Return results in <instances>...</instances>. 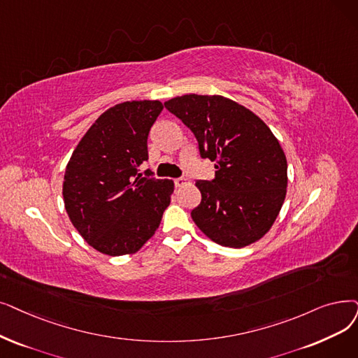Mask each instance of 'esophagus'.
I'll return each instance as SVG.
<instances>
[{
  "mask_svg": "<svg viewBox=\"0 0 358 358\" xmlns=\"http://www.w3.org/2000/svg\"><path fill=\"white\" fill-rule=\"evenodd\" d=\"M174 182H176L177 187H182V185H185V184L189 182V180L185 178V177H180V178H176V180H174Z\"/></svg>",
  "mask_w": 358,
  "mask_h": 358,
  "instance_id": "obj_1",
  "label": "esophagus"
}]
</instances>
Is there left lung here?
Instances as JSON below:
<instances>
[{
  "label": "left lung",
  "mask_w": 358,
  "mask_h": 358,
  "mask_svg": "<svg viewBox=\"0 0 358 358\" xmlns=\"http://www.w3.org/2000/svg\"><path fill=\"white\" fill-rule=\"evenodd\" d=\"M165 108L187 126L201 158L216 161L215 178L196 181L194 224L212 241L241 248L273 225L287 194V158L255 113L221 95H182Z\"/></svg>",
  "instance_id": "1"
}]
</instances>
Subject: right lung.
Listing matches in <instances>:
<instances>
[{"instance_id":"obj_1","label":"right lung","mask_w":358,"mask_h":358,"mask_svg":"<svg viewBox=\"0 0 358 358\" xmlns=\"http://www.w3.org/2000/svg\"><path fill=\"white\" fill-rule=\"evenodd\" d=\"M159 101H131L106 110L82 137L67 164L63 197L69 217L95 250L131 255L158 229L174 182L143 177L149 130Z\"/></svg>"}]
</instances>
